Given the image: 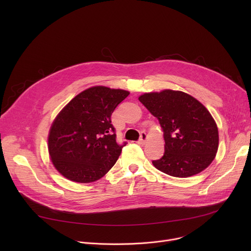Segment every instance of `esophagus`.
<instances>
[{
    "mask_svg": "<svg viewBox=\"0 0 251 251\" xmlns=\"http://www.w3.org/2000/svg\"><path fill=\"white\" fill-rule=\"evenodd\" d=\"M147 139H148L147 134H146L145 132H142V133H141V135H140V139H139V141H138V144H140V145H144L145 143H146V141H147Z\"/></svg>",
    "mask_w": 251,
    "mask_h": 251,
    "instance_id": "obj_1",
    "label": "esophagus"
}]
</instances>
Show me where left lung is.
Returning <instances> with one entry per match:
<instances>
[{"instance_id": "1", "label": "left lung", "mask_w": 251, "mask_h": 251, "mask_svg": "<svg viewBox=\"0 0 251 251\" xmlns=\"http://www.w3.org/2000/svg\"><path fill=\"white\" fill-rule=\"evenodd\" d=\"M139 100L164 132L165 153L152 162L155 168L172 176L188 177L210 165L219 148V130L200 101L170 89L144 93Z\"/></svg>"}]
</instances>
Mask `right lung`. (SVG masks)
<instances>
[{"mask_svg": "<svg viewBox=\"0 0 251 251\" xmlns=\"http://www.w3.org/2000/svg\"><path fill=\"white\" fill-rule=\"evenodd\" d=\"M129 91L90 87L71 99L55 117L49 134L54 168L68 180H99L118 160L123 146L116 142L111 115Z\"/></svg>", "mask_w": 251, "mask_h": 251, "instance_id": "obj_1", "label": "right lung"}]
</instances>
